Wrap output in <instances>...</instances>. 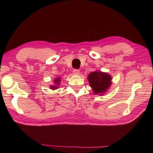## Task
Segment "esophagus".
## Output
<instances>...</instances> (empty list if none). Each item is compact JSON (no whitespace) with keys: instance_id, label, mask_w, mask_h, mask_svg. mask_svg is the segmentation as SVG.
Here are the masks:
<instances>
[{"instance_id":"obj_1","label":"esophagus","mask_w":153,"mask_h":153,"mask_svg":"<svg viewBox=\"0 0 153 153\" xmlns=\"http://www.w3.org/2000/svg\"><path fill=\"white\" fill-rule=\"evenodd\" d=\"M73 74L74 75H79V70H74Z\"/></svg>"}]
</instances>
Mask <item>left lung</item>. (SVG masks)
Masks as SVG:
<instances>
[{"instance_id": "obj_1", "label": "left lung", "mask_w": 153, "mask_h": 153, "mask_svg": "<svg viewBox=\"0 0 153 153\" xmlns=\"http://www.w3.org/2000/svg\"><path fill=\"white\" fill-rule=\"evenodd\" d=\"M87 79L93 93L97 95H103L109 89L112 83V76L110 74L99 70L91 72Z\"/></svg>"}]
</instances>
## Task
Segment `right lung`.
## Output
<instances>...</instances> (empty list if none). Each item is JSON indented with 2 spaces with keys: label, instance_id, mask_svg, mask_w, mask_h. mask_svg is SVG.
Instances as JSON below:
<instances>
[{
  "label": "right lung",
  "instance_id": "obj_1",
  "mask_svg": "<svg viewBox=\"0 0 153 153\" xmlns=\"http://www.w3.org/2000/svg\"><path fill=\"white\" fill-rule=\"evenodd\" d=\"M61 82V77H57L53 80V85H50V89L52 90H55L57 89L58 87H59L60 83Z\"/></svg>",
  "mask_w": 153,
  "mask_h": 153
}]
</instances>
